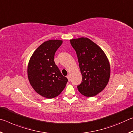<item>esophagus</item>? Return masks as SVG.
Returning a JSON list of instances; mask_svg holds the SVG:
<instances>
[{"label":"esophagus","mask_w":133,"mask_h":133,"mask_svg":"<svg viewBox=\"0 0 133 133\" xmlns=\"http://www.w3.org/2000/svg\"><path fill=\"white\" fill-rule=\"evenodd\" d=\"M66 77L67 78V79H68V80L69 81V82H70V80H71V79H70V76L69 75H68V76H66Z\"/></svg>","instance_id":"34e87169"}]
</instances>
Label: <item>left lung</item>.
Listing matches in <instances>:
<instances>
[{"label": "left lung", "instance_id": "obj_1", "mask_svg": "<svg viewBox=\"0 0 133 133\" xmlns=\"http://www.w3.org/2000/svg\"><path fill=\"white\" fill-rule=\"evenodd\" d=\"M77 54L82 82L77 89L83 96L91 97L106 87L110 77V65L106 55L87 37L70 40Z\"/></svg>", "mask_w": 133, "mask_h": 133}]
</instances>
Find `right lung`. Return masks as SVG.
<instances>
[{
    "label": "right lung",
    "instance_id": "right-lung-1",
    "mask_svg": "<svg viewBox=\"0 0 133 133\" xmlns=\"http://www.w3.org/2000/svg\"><path fill=\"white\" fill-rule=\"evenodd\" d=\"M62 43V40L44 42L36 49L29 60V82L35 91L45 98H53L59 95L68 81L54 62L56 51Z\"/></svg>",
    "mask_w": 133,
    "mask_h": 133
}]
</instances>
